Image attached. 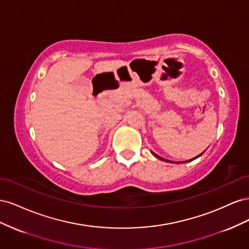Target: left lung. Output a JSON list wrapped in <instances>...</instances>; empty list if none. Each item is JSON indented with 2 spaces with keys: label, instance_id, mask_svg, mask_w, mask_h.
Masks as SVG:
<instances>
[{
  "label": "left lung",
  "instance_id": "left-lung-1",
  "mask_svg": "<svg viewBox=\"0 0 249 249\" xmlns=\"http://www.w3.org/2000/svg\"><path fill=\"white\" fill-rule=\"evenodd\" d=\"M203 153H205V152H202L200 155H198L197 157H195V158H193V159H190V160H188V161H185V162H183V163H186V162H191V161H193V160H195V159H196V158H198V157H200ZM152 154L155 156V157H157L158 158V159H160V160H162V161H165V162H170V163H175V162H171V161H168V160H166V159H164V158H161L160 156H158V155H156L155 153H153L152 152Z\"/></svg>",
  "mask_w": 249,
  "mask_h": 249
}]
</instances>
